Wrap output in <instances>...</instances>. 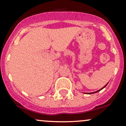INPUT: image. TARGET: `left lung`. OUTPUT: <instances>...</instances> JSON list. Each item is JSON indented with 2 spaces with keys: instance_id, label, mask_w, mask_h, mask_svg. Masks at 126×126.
Here are the masks:
<instances>
[{
  "instance_id": "left-lung-1",
  "label": "left lung",
  "mask_w": 126,
  "mask_h": 126,
  "mask_svg": "<svg viewBox=\"0 0 126 126\" xmlns=\"http://www.w3.org/2000/svg\"><path fill=\"white\" fill-rule=\"evenodd\" d=\"M107 84H108V83H107ZM107 85H105V86H104V87H103V88H101V89H100V90H98V91H95V92H93V93H88V94H93V93H97V92H98V91H101V90H102V89H103V88H105V87H106V86H107Z\"/></svg>"
}]
</instances>
